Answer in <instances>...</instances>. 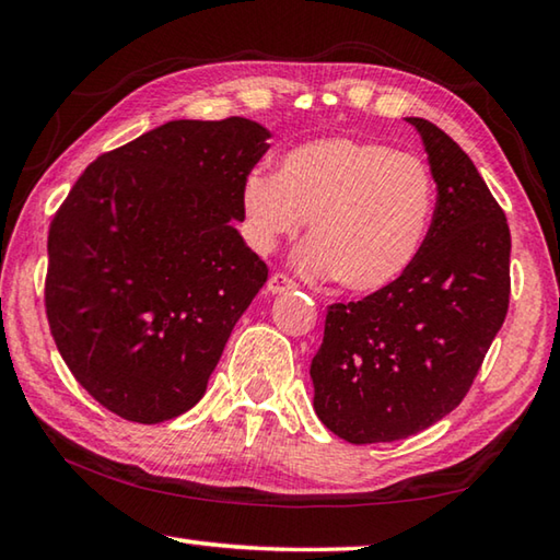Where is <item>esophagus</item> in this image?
Masks as SVG:
<instances>
[{"mask_svg": "<svg viewBox=\"0 0 560 560\" xmlns=\"http://www.w3.org/2000/svg\"><path fill=\"white\" fill-rule=\"evenodd\" d=\"M296 289V283H293L287 273H273V277L267 281V293H271V296H277V293H283V291H291Z\"/></svg>", "mask_w": 560, "mask_h": 560, "instance_id": "34e87169", "label": "esophagus"}]
</instances>
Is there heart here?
Masks as SVG:
<instances>
[{
  "label": "heart",
  "instance_id": "1",
  "mask_svg": "<svg viewBox=\"0 0 560 560\" xmlns=\"http://www.w3.org/2000/svg\"><path fill=\"white\" fill-rule=\"evenodd\" d=\"M434 183L417 155L371 140L320 138L289 150L277 175L242 183L246 240L277 249L311 220L293 264L308 279L338 277L353 293L400 281L428 240Z\"/></svg>",
  "mask_w": 560,
  "mask_h": 560
}]
</instances>
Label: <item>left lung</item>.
<instances>
[{"mask_svg": "<svg viewBox=\"0 0 560 560\" xmlns=\"http://www.w3.org/2000/svg\"><path fill=\"white\" fill-rule=\"evenodd\" d=\"M407 122L438 185L428 240L393 287L328 306L311 360L316 415L353 444L405 440L450 415L509 311L504 212L447 132L424 118Z\"/></svg>", "mask_w": 560, "mask_h": 560, "instance_id": "left-lung-1", "label": "left lung"}]
</instances>
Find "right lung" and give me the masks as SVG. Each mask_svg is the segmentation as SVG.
Masks as SVG:
<instances>
[{"label": "right lung", "instance_id": "obj_1", "mask_svg": "<svg viewBox=\"0 0 560 560\" xmlns=\"http://www.w3.org/2000/svg\"><path fill=\"white\" fill-rule=\"evenodd\" d=\"M271 132L170 120L86 167L49 230L46 316L75 381L122 420L202 400L232 328L267 283L236 230Z\"/></svg>", "mask_w": 560, "mask_h": 560}]
</instances>
